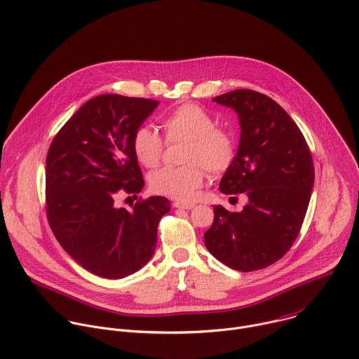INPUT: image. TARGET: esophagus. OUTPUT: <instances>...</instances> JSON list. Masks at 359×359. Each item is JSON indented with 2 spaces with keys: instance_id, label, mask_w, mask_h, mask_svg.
<instances>
[{
  "instance_id": "obj_1",
  "label": "esophagus",
  "mask_w": 359,
  "mask_h": 359,
  "mask_svg": "<svg viewBox=\"0 0 359 359\" xmlns=\"http://www.w3.org/2000/svg\"><path fill=\"white\" fill-rule=\"evenodd\" d=\"M196 204L194 203H183V201H173V207L175 208H182V210H190L193 208Z\"/></svg>"
}]
</instances>
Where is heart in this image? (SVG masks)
Listing matches in <instances>:
<instances>
[{
  "mask_svg": "<svg viewBox=\"0 0 359 359\" xmlns=\"http://www.w3.org/2000/svg\"><path fill=\"white\" fill-rule=\"evenodd\" d=\"M168 144L184 141L183 166L162 168L148 177L152 193L176 201H190L205 180V169L211 175L224 173L233 162L236 142L233 134L215 126L212 115L194 102L180 104L161 118ZM131 148L138 163L154 169L161 163L165 142L149 127H138Z\"/></svg>",
  "mask_w": 359,
  "mask_h": 359,
  "instance_id": "heart-1",
  "label": "heart"
}]
</instances>
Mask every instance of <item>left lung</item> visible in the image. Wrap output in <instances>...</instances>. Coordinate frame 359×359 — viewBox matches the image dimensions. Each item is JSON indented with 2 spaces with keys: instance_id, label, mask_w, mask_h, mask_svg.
<instances>
[{
  "instance_id": "left-lung-1",
  "label": "left lung",
  "mask_w": 359,
  "mask_h": 359,
  "mask_svg": "<svg viewBox=\"0 0 359 359\" xmlns=\"http://www.w3.org/2000/svg\"><path fill=\"white\" fill-rule=\"evenodd\" d=\"M212 100L233 108L241 126L219 191L245 193L248 204L241 212L214 205L204 244L235 271L264 269L285 257L300 232L314 183L313 156L296 123L271 97L241 88Z\"/></svg>"
}]
</instances>
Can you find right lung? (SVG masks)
I'll return each mask as SVG.
<instances>
[{"label": "right lung", "instance_id": "1", "mask_svg": "<svg viewBox=\"0 0 359 359\" xmlns=\"http://www.w3.org/2000/svg\"><path fill=\"white\" fill-rule=\"evenodd\" d=\"M158 104L97 95L60 128L46 156V215L56 240L86 271L105 279L126 278L152 258L158 224L170 210L162 196L140 197L131 211L114 205L116 197H137L144 189L131 142Z\"/></svg>", "mask_w": 359, "mask_h": 359}]
</instances>
